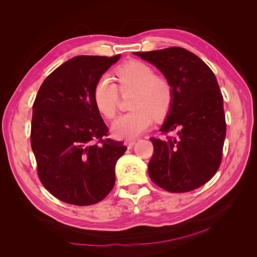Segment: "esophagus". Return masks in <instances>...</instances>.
Returning <instances> with one entry per match:
<instances>
[{
	"label": "esophagus",
	"mask_w": 257,
	"mask_h": 257,
	"mask_svg": "<svg viewBox=\"0 0 257 257\" xmlns=\"http://www.w3.org/2000/svg\"><path fill=\"white\" fill-rule=\"evenodd\" d=\"M135 143H136L135 141H126L125 143H124V145H125L128 149H131V148L135 145Z\"/></svg>",
	"instance_id": "1"
}]
</instances>
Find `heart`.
Instances as JSON below:
<instances>
[{"instance_id":"1","label":"heart","mask_w":257,"mask_h":257,"mask_svg":"<svg viewBox=\"0 0 257 257\" xmlns=\"http://www.w3.org/2000/svg\"><path fill=\"white\" fill-rule=\"evenodd\" d=\"M119 88L109 76L100 77L93 90V102L104 118L111 120L118 111L120 92L133 90L130 96L132 110L112 124L115 137L131 139L144 133L155 119L166 116L173 106L174 87L167 77L155 74L154 68L142 61H128L115 68Z\"/></svg>"}]
</instances>
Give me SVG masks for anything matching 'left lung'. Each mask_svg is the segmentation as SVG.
<instances>
[{
    "mask_svg": "<svg viewBox=\"0 0 257 257\" xmlns=\"http://www.w3.org/2000/svg\"><path fill=\"white\" fill-rule=\"evenodd\" d=\"M136 56L157 66L174 87V102L161 127L151 137L153 155L148 165L151 180L172 193H184L207 183L220 167L226 135L223 96L213 72L196 54L170 47Z\"/></svg>",
    "mask_w": 257,
    "mask_h": 257,
    "instance_id": "8db88e82",
    "label": "left lung"
}]
</instances>
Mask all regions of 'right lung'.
I'll list each match as a JSON object with an SVG mask.
<instances>
[{
    "label": "right lung",
    "instance_id": "add662e5",
    "mask_svg": "<svg viewBox=\"0 0 257 257\" xmlns=\"http://www.w3.org/2000/svg\"><path fill=\"white\" fill-rule=\"evenodd\" d=\"M119 58H72L54 69L37 92L31 123L37 175L45 189L64 203L96 204L114 185L115 163L126 147L107 138L93 90Z\"/></svg>",
    "mask_w": 257,
    "mask_h": 257
}]
</instances>
